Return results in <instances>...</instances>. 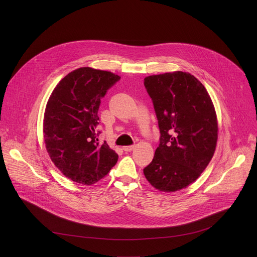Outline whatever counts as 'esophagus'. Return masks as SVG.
<instances>
[{"label":"esophagus","instance_id":"1","mask_svg":"<svg viewBox=\"0 0 257 257\" xmlns=\"http://www.w3.org/2000/svg\"><path fill=\"white\" fill-rule=\"evenodd\" d=\"M135 149V145H128V146H123L124 152H132Z\"/></svg>","mask_w":257,"mask_h":257}]
</instances>
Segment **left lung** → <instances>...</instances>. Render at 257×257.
Masks as SVG:
<instances>
[{"instance_id":"left-lung-1","label":"left lung","mask_w":257,"mask_h":257,"mask_svg":"<svg viewBox=\"0 0 257 257\" xmlns=\"http://www.w3.org/2000/svg\"><path fill=\"white\" fill-rule=\"evenodd\" d=\"M161 132L153 162L143 169L152 186L163 192L188 187L205 170L217 141V119L204 85L188 72L144 78Z\"/></svg>"}]
</instances>
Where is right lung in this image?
Returning <instances> with one entry per match:
<instances>
[{
	"instance_id": "1",
	"label": "right lung",
	"mask_w": 257,
	"mask_h": 257,
	"mask_svg": "<svg viewBox=\"0 0 257 257\" xmlns=\"http://www.w3.org/2000/svg\"><path fill=\"white\" fill-rule=\"evenodd\" d=\"M120 76L112 72L81 67L67 74L54 88L46 105L44 138L54 165L68 179L92 185L111 171L118 155L96 128L100 98Z\"/></svg>"
}]
</instances>
